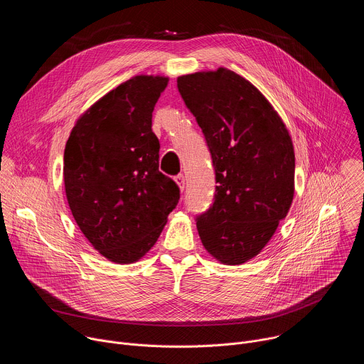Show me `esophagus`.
I'll list each match as a JSON object with an SVG mask.
<instances>
[{
    "instance_id": "34e87169",
    "label": "esophagus",
    "mask_w": 364,
    "mask_h": 364,
    "mask_svg": "<svg viewBox=\"0 0 364 364\" xmlns=\"http://www.w3.org/2000/svg\"><path fill=\"white\" fill-rule=\"evenodd\" d=\"M174 180H176L177 186L180 187V190H184V186H186V178H184V176H183V174H178V176L174 177Z\"/></svg>"
}]
</instances>
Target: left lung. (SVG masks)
Masks as SVG:
<instances>
[{"label":"left lung","instance_id":"8db88e82","mask_svg":"<svg viewBox=\"0 0 364 364\" xmlns=\"http://www.w3.org/2000/svg\"><path fill=\"white\" fill-rule=\"evenodd\" d=\"M196 117L216 174L215 201L200 216L203 246L240 265L261 252L294 198L295 155L285 124L249 80L219 68L177 79Z\"/></svg>","mask_w":364,"mask_h":364}]
</instances>
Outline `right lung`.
<instances>
[{
	"instance_id": "right-lung-1",
	"label": "right lung",
	"mask_w": 364,
	"mask_h": 364,
	"mask_svg": "<svg viewBox=\"0 0 364 364\" xmlns=\"http://www.w3.org/2000/svg\"><path fill=\"white\" fill-rule=\"evenodd\" d=\"M168 77L135 76L76 121L65 148L72 215L92 246L115 264H134L157 242L180 200L159 170L152 111Z\"/></svg>"
}]
</instances>
